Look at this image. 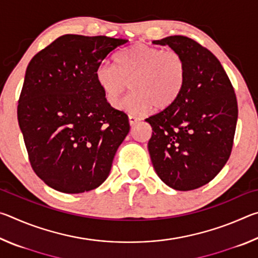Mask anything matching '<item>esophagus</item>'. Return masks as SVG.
I'll use <instances>...</instances> for the list:
<instances>
[{
	"instance_id": "obj_1",
	"label": "esophagus",
	"mask_w": 258,
	"mask_h": 258,
	"mask_svg": "<svg viewBox=\"0 0 258 258\" xmlns=\"http://www.w3.org/2000/svg\"><path fill=\"white\" fill-rule=\"evenodd\" d=\"M128 121H130L131 126H134L135 124L139 123L140 118H138V117H135V116H128Z\"/></svg>"
}]
</instances>
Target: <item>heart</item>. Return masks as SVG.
Masks as SVG:
<instances>
[{
  "label": "heart",
  "mask_w": 258,
  "mask_h": 258,
  "mask_svg": "<svg viewBox=\"0 0 258 258\" xmlns=\"http://www.w3.org/2000/svg\"><path fill=\"white\" fill-rule=\"evenodd\" d=\"M116 61L117 66L100 64L95 80L111 106L118 102L131 83L133 92L123 99L119 108L132 115H146L155 107L165 110L176 102L184 89L186 63L176 51L139 43L120 52Z\"/></svg>",
  "instance_id": "heart-1"
}]
</instances>
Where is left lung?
Segmentation results:
<instances>
[{
  "label": "left lung",
  "instance_id": "left-lung-1",
  "mask_svg": "<svg viewBox=\"0 0 258 258\" xmlns=\"http://www.w3.org/2000/svg\"><path fill=\"white\" fill-rule=\"evenodd\" d=\"M154 44L168 45L183 55L186 80L176 102L147 118L152 127L148 149L165 184L189 191L207 184L232 151L238 102L218 59L198 42L175 35Z\"/></svg>",
  "mask_w": 258,
  "mask_h": 258
}]
</instances>
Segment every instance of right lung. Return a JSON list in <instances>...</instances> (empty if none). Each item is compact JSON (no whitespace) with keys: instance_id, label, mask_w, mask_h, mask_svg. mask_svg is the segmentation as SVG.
<instances>
[{"instance_id":"obj_1","label":"right lung","mask_w":258,"mask_h":258,"mask_svg":"<svg viewBox=\"0 0 258 258\" xmlns=\"http://www.w3.org/2000/svg\"><path fill=\"white\" fill-rule=\"evenodd\" d=\"M127 42L67 34L30 60L18 123L33 171L52 189L82 194L101 185L110 173L130 123L106 101L95 72Z\"/></svg>"}]
</instances>
